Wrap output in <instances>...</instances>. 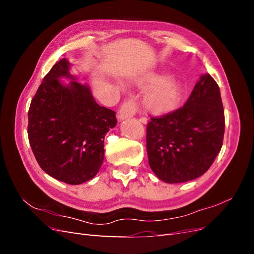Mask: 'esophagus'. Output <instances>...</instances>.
Masks as SVG:
<instances>
[{"label":"esophagus","instance_id":"34e87169","mask_svg":"<svg viewBox=\"0 0 254 254\" xmlns=\"http://www.w3.org/2000/svg\"><path fill=\"white\" fill-rule=\"evenodd\" d=\"M137 111V104L133 98H128L127 101L122 104V107L119 112L120 120H126L132 118Z\"/></svg>","mask_w":254,"mask_h":254}]
</instances>
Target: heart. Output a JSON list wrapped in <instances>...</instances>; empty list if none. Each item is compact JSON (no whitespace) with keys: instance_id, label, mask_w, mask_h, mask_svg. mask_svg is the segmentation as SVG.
I'll use <instances>...</instances> for the list:
<instances>
[{"instance_id":"1","label":"heart","mask_w":254,"mask_h":254,"mask_svg":"<svg viewBox=\"0 0 254 254\" xmlns=\"http://www.w3.org/2000/svg\"><path fill=\"white\" fill-rule=\"evenodd\" d=\"M146 84H155L144 97V106L153 114H163L173 110L181 98V86L175 78L161 79L158 75L147 76Z\"/></svg>"}]
</instances>
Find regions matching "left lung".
<instances>
[{"instance_id": "obj_1", "label": "left lung", "mask_w": 254, "mask_h": 254, "mask_svg": "<svg viewBox=\"0 0 254 254\" xmlns=\"http://www.w3.org/2000/svg\"><path fill=\"white\" fill-rule=\"evenodd\" d=\"M225 111L218 84L202 75L180 108L150 117L146 149L152 172L166 183H181L203 175L219 153Z\"/></svg>"}]
</instances>
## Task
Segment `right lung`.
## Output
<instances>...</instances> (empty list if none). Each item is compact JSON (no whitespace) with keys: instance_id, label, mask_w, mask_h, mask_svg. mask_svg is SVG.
<instances>
[{"instance_id":"right-lung-1","label":"right lung","mask_w":254,"mask_h":254,"mask_svg":"<svg viewBox=\"0 0 254 254\" xmlns=\"http://www.w3.org/2000/svg\"><path fill=\"white\" fill-rule=\"evenodd\" d=\"M70 63L59 60L45 75L28 110V141L38 164L67 184L94 178L105 157L104 139L117 125L115 112L99 106L89 87L77 81L64 86Z\"/></svg>"}]
</instances>
